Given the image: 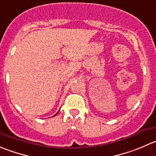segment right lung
<instances>
[{"label":"right lung","instance_id":"obj_1","mask_svg":"<svg viewBox=\"0 0 156 156\" xmlns=\"http://www.w3.org/2000/svg\"><path fill=\"white\" fill-rule=\"evenodd\" d=\"M58 112H59V110H58V112H57V113H55V115H54V116H56V115H57V114H58Z\"/></svg>","mask_w":156,"mask_h":156}]
</instances>
